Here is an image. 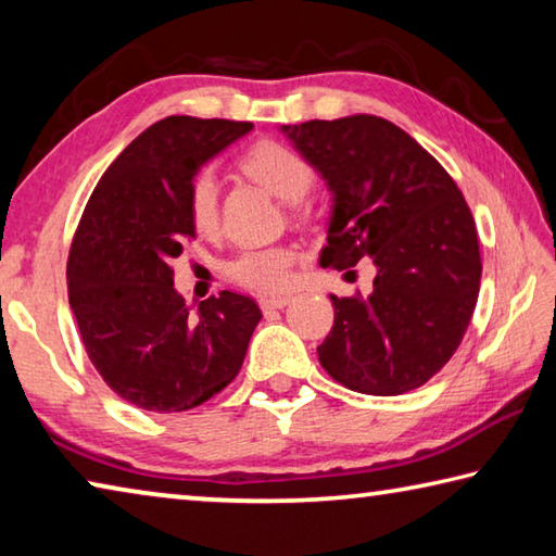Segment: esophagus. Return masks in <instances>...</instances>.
I'll use <instances>...</instances> for the list:
<instances>
[{
  "label": "esophagus",
  "mask_w": 556,
  "mask_h": 556,
  "mask_svg": "<svg viewBox=\"0 0 556 556\" xmlns=\"http://www.w3.org/2000/svg\"><path fill=\"white\" fill-rule=\"evenodd\" d=\"M289 301H291L289 296H262L260 306L265 308V312H275V308H285Z\"/></svg>",
  "instance_id": "obj_1"
}]
</instances>
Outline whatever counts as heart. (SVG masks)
<instances>
[{"label":"heart","mask_w":556,"mask_h":556,"mask_svg":"<svg viewBox=\"0 0 556 556\" xmlns=\"http://www.w3.org/2000/svg\"><path fill=\"white\" fill-rule=\"evenodd\" d=\"M240 166L244 174L265 186L269 193L289 203L304 199L308 186L314 181V172L306 164V159L299 156L287 144L271 142V139L252 144L242 154ZM188 218H191L193 228L203 235L218 230V184H215V176L211 172H201L193 178L191 191H188ZM291 265H294V252L289 248L248 250L230 262L228 275L242 287L271 294V291L289 287Z\"/></svg>","instance_id":"obj_1"}]
</instances>
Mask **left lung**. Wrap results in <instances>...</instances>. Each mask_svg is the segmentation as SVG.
I'll use <instances>...</instances> for the list:
<instances>
[{
  "label": "left lung",
  "instance_id": "obj_1",
  "mask_svg": "<svg viewBox=\"0 0 556 556\" xmlns=\"http://www.w3.org/2000/svg\"><path fill=\"white\" fill-rule=\"evenodd\" d=\"M331 191L321 267L370 257L368 296L331 294L318 361L336 382L392 397L417 390L456 353L481 287L476 223L444 166L375 115L281 125Z\"/></svg>",
  "mask_w": 556,
  "mask_h": 556
}]
</instances>
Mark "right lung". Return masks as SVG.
I'll return each instance as SVG.
<instances>
[{"label":"right lung","mask_w":556,"mask_h":556,"mask_svg":"<svg viewBox=\"0 0 556 556\" xmlns=\"http://www.w3.org/2000/svg\"><path fill=\"white\" fill-rule=\"evenodd\" d=\"M252 122L174 115L144 129L102 174L68 255V301L90 363L122 400L186 412L240 372L262 312L220 291L193 306L174 289L172 260L195 238V174Z\"/></svg>","instance_id":"obj_1"}]
</instances>
